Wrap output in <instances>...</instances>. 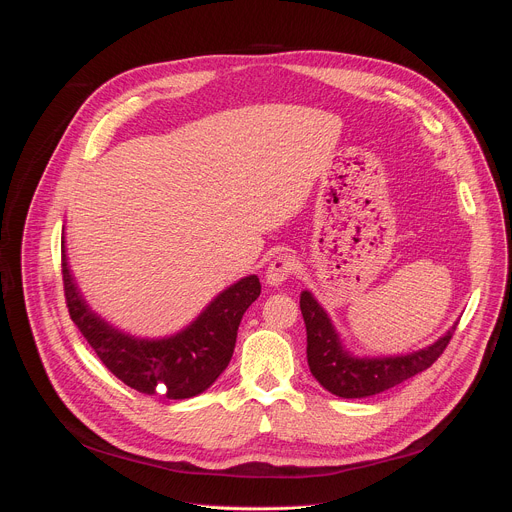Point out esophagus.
Wrapping results in <instances>:
<instances>
[{
    "mask_svg": "<svg viewBox=\"0 0 512 512\" xmlns=\"http://www.w3.org/2000/svg\"><path fill=\"white\" fill-rule=\"evenodd\" d=\"M294 270H297V261H294V257L290 253H280L270 261V265H267L265 280L267 284L278 286L286 282L294 274Z\"/></svg>",
    "mask_w": 512,
    "mask_h": 512,
    "instance_id": "esophagus-1",
    "label": "esophagus"
}]
</instances>
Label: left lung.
Masks as SVG:
<instances>
[{"label": "left lung", "instance_id": "8db88e82", "mask_svg": "<svg viewBox=\"0 0 512 512\" xmlns=\"http://www.w3.org/2000/svg\"><path fill=\"white\" fill-rule=\"evenodd\" d=\"M301 311L307 326L309 369L321 386L342 398H365L380 394L432 367L446 351L456 330L454 326L438 342L413 355L355 359L344 351L330 317L307 290L301 294Z\"/></svg>", "mask_w": 512, "mask_h": 512}]
</instances>
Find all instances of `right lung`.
Wrapping results in <instances>:
<instances>
[{"label":"right lung","instance_id":"add662e5","mask_svg":"<svg viewBox=\"0 0 512 512\" xmlns=\"http://www.w3.org/2000/svg\"><path fill=\"white\" fill-rule=\"evenodd\" d=\"M62 282L70 319L101 363L118 380L143 394L172 400L205 392L228 367L240 319L259 297L257 276L224 290L184 332L164 340L130 338L99 319L80 297L62 247Z\"/></svg>","mask_w":512,"mask_h":512}]
</instances>
